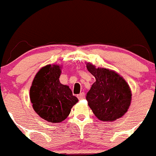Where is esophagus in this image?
I'll return each mask as SVG.
<instances>
[{
    "label": "esophagus",
    "instance_id": "1",
    "mask_svg": "<svg viewBox=\"0 0 156 156\" xmlns=\"http://www.w3.org/2000/svg\"><path fill=\"white\" fill-rule=\"evenodd\" d=\"M77 98H79L80 100V99L85 98V94L83 93V92H81V93L80 94L77 95Z\"/></svg>",
    "mask_w": 156,
    "mask_h": 156
}]
</instances>
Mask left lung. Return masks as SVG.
<instances>
[{
  "label": "left lung",
  "instance_id": "obj_1",
  "mask_svg": "<svg viewBox=\"0 0 156 156\" xmlns=\"http://www.w3.org/2000/svg\"><path fill=\"white\" fill-rule=\"evenodd\" d=\"M87 69L96 81L87 94L86 99L92 112L101 121L112 122L124 115L132 99L130 87L119 73L105 68H97L86 62Z\"/></svg>",
  "mask_w": 156,
  "mask_h": 156
}]
</instances>
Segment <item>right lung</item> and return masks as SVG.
I'll return each mask as SVG.
<instances>
[{
  "label": "right lung",
  "instance_id": "obj_1",
  "mask_svg": "<svg viewBox=\"0 0 156 156\" xmlns=\"http://www.w3.org/2000/svg\"><path fill=\"white\" fill-rule=\"evenodd\" d=\"M62 66L47 65L37 72L30 90V98L36 113L49 122H61L78 102L71 89L59 81Z\"/></svg>",
  "mask_w": 156,
  "mask_h": 156
}]
</instances>
